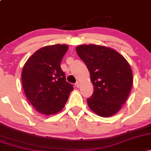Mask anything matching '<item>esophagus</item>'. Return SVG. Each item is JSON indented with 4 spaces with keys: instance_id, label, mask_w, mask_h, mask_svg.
I'll list each match as a JSON object with an SVG mask.
<instances>
[{
    "instance_id": "obj_1",
    "label": "esophagus",
    "mask_w": 151,
    "mask_h": 151,
    "mask_svg": "<svg viewBox=\"0 0 151 151\" xmlns=\"http://www.w3.org/2000/svg\"><path fill=\"white\" fill-rule=\"evenodd\" d=\"M75 86H77V88H79V86H80V82H79V81H77V82L75 83Z\"/></svg>"
}]
</instances>
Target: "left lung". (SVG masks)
<instances>
[{"mask_svg": "<svg viewBox=\"0 0 151 151\" xmlns=\"http://www.w3.org/2000/svg\"><path fill=\"white\" fill-rule=\"evenodd\" d=\"M85 63L94 86L87 99L91 111L101 117H110L121 109L129 97L133 73L129 62L115 50L97 45H81L76 47Z\"/></svg>", "mask_w": 151, "mask_h": 151, "instance_id": "1", "label": "left lung"}]
</instances>
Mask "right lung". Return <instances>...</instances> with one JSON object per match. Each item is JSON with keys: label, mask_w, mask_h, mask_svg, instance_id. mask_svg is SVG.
I'll use <instances>...</instances> for the list:
<instances>
[{"label": "right lung", "mask_w": 151, "mask_h": 151, "mask_svg": "<svg viewBox=\"0 0 151 151\" xmlns=\"http://www.w3.org/2000/svg\"><path fill=\"white\" fill-rule=\"evenodd\" d=\"M67 45L43 47L23 66L22 84L27 99L36 110L45 115L58 113L65 106L72 84L66 81L61 61L68 50Z\"/></svg>", "instance_id": "add662e5"}]
</instances>
